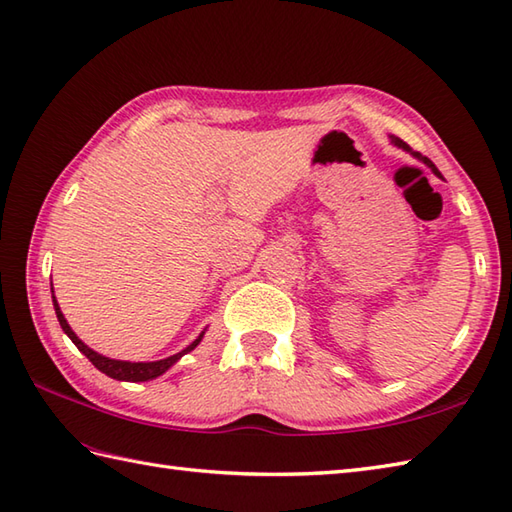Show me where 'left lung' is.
<instances>
[{
    "mask_svg": "<svg viewBox=\"0 0 512 512\" xmlns=\"http://www.w3.org/2000/svg\"><path fill=\"white\" fill-rule=\"evenodd\" d=\"M390 144H392V146H397V148H401V150H406V152H410L414 159H419V161H423V163L427 165V168H430V170H432V172H434L436 176H441V172H438V168H436V165H434V163H432L430 159H427V157H423V154H419V152H414V150H412V148H410V146L406 144V141H401L399 137H392V135H390Z\"/></svg>",
    "mask_w": 512,
    "mask_h": 512,
    "instance_id": "8db88e82",
    "label": "left lung"
}]
</instances>
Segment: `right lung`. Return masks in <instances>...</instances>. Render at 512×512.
<instances>
[{
    "mask_svg": "<svg viewBox=\"0 0 512 512\" xmlns=\"http://www.w3.org/2000/svg\"><path fill=\"white\" fill-rule=\"evenodd\" d=\"M52 303H54L58 323H61L63 331L71 338V342L76 344L78 351L85 353L87 358H89V362H91L95 368H98V371H102L104 375H109V377H113V379H120V382H148V379H154V377L163 375L165 371H168V368H172L178 360H181L185 353L194 351V349L198 347V344H200L202 336H205V331H202V334H200L192 344H189V347H185L183 351H178V353L170 355V358H165V360H157V362L111 360V358H106V355H102V353H98V351H93L91 347H87V344L82 342V340L74 334V329L69 327V323H67L63 312H61V307H58V301H56V296H54V288H52Z\"/></svg>",
    "mask_w": 512,
    "mask_h": 512,
    "instance_id": "obj_1",
    "label": "right lung"
}]
</instances>
